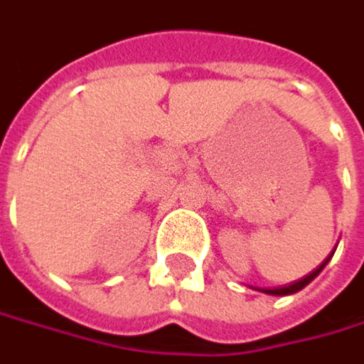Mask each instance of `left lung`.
Returning a JSON list of instances; mask_svg holds the SVG:
<instances>
[{
    "mask_svg": "<svg viewBox=\"0 0 364 364\" xmlns=\"http://www.w3.org/2000/svg\"><path fill=\"white\" fill-rule=\"evenodd\" d=\"M333 255V253H331ZM331 255L321 264L319 267H315L311 274H307L305 278H301V280H294V282H290V284H287V287H278V289H262V292H266V294H274V296H287V294H294V292H299V290H303L307 284H309L313 278H317V274L323 269V267L328 266V262L331 259Z\"/></svg>",
    "mask_w": 364,
    "mask_h": 364,
    "instance_id": "left-lung-1",
    "label": "left lung"
}]
</instances>
